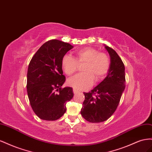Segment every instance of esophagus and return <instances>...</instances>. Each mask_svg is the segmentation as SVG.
<instances>
[{
  "label": "esophagus",
  "instance_id": "esophagus-1",
  "mask_svg": "<svg viewBox=\"0 0 152 152\" xmlns=\"http://www.w3.org/2000/svg\"><path fill=\"white\" fill-rule=\"evenodd\" d=\"M73 92H74V94H76L77 92H78V91H77V90L74 89V90H73Z\"/></svg>",
  "mask_w": 152,
  "mask_h": 152
}]
</instances>
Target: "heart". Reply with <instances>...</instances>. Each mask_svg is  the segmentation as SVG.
Returning <instances> with one entry per match:
<instances>
[{
  "mask_svg": "<svg viewBox=\"0 0 152 152\" xmlns=\"http://www.w3.org/2000/svg\"><path fill=\"white\" fill-rule=\"evenodd\" d=\"M85 64L83 74L69 79L67 84L74 89L83 90L90 88L94 81L98 82L103 80L110 69V58L106 53H99L93 48L86 47L77 51L75 58L66 55L62 59V67L64 72L71 76L76 72L78 65Z\"/></svg>",
  "mask_w": 152,
  "mask_h": 152,
  "instance_id": "heart-1",
  "label": "heart"
}]
</instances>
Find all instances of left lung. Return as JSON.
I'll list each match as a JSON object with an SVG mask.
<instances>
[{"instance_id": "left-lung-1", "label": "left lung", "mask_w": 152, "mask_h": 152, "mask_svg": "<svg viewBox=\"0 0 152 152\" xmlns=\"http://www.w3.org/2000/svg\"><path fill=\"white\" fill-rule=\"evenodd\" d=\"M111 66L107 76L90 92L85 93L81 110L83 118L91 123L107 120L118 107L125 87V66L116 52L105 45Z\"/></svg>"}]
</instances>
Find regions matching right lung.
<instances>
[{"instance_id":"add662e5","label":"right lung","mask_w":152,"mask_h":152,"mask_svg":"<svg viewBox=\"0 0 152 152\" xmlns=\"http://www.w3.org/2000/svg\"><path fill=\"white\" fill-rule=\"evenodd\" d=\"M72 48L59 40L48 41L40 47L29 63L28 97L34 112L42 120L60 118L66 111L67 102L74 96L71 87H61L66 81L62 59Z\"/></svg>"}]
</instances>
